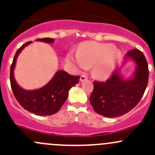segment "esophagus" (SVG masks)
I'll return each mask as SVG.
<instances>
[{"label":"esophagus","instance_id":"1","mask_svg":"<svg viewBox=\"0 0 155 155\" xmlns=\"http://www.w3.org/2000/svg\"><path fill=\"white\" fill-rule=\"evenodd\" d=\"M87 78V76H85V75H82V76H81V77H80V80L81 81H84V80H85Z\"/></svg>","mask_w":155,"mask_h":155}]
</instances>
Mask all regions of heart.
I'll use <instances>...</instances> for the list:
<instances>
[{
    "mask_svg": "<svg viewBox=\"0 0 155 155\" xmlns=\"http://www.w3.org/2000/svg\"><path fill=\"white\" fill-rule=\"evenodd\" d=\"M120 56V52L111 44L86 42L79 46L77 56L70 55L68 60L81 69L93 67L95 76L105 78L113 71Z\"/></svg>",
    "mask_w": 155,
    "mask_h": 155,
    "instance_id": "obj_1",
    "label": "heart"
}]
</instances>
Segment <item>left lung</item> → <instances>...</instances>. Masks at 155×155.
Returning a JSON list of instances; mask_svg holds the SVG:
<instances>
[{
	"instance_id": "8db88e82",
	"label": "left lung",
	"mask_w": 155,
	"mask_h": 155,
	"mask_svg": "<svg viewBox=\"0 0 155 155\" xmlns=\"http://www.w3.org/2000/svg\"><path fill=\"white\" fill-rule=\"evenodd\" d=\"M125 58H132L137 68L134 77L123 80L115 70L105 82H94L90 102L94 110L106 117L124 115L142 99L149 81V68L144 54L138 49L129 50Z\"/></svg>"
}]
</instances>
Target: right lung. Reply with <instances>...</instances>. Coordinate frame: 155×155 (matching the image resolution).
Segmentation results:
<instances>
[{
  "mask_svg": "<svg viewBox=\"0 0 155 155\" xmlns=\"http://www.w3.org/2000/svg\"><path fill=\"white\" fill-rule=\"evenodd\" d=\"M38 41L53 43V38H38ZM32 41L23 45L16 52L10 68V84L15 97L25 110L41 116L56 114L60 110L68 97L70 89L79 82V76H72L64 71H58L54 77L45 86L35 91H25L15 82L14 70L16 58L25 46Z\"/></svg>",
  "mask_w": 155,
  "mask_h": 155,
  "instance_id": "right-lung-1",
  "label": "right lung"
}]
</instances>
